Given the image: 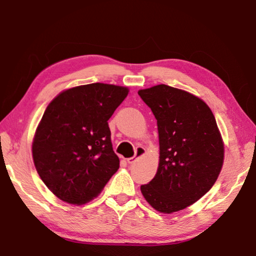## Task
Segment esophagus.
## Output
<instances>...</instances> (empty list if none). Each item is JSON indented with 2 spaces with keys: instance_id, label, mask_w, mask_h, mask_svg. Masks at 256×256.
I'll return each mask as SVG.
<instances>
[{
  "instance_id": "1",
  "label": "esophagus",
  "mask_w": 256,
  "mask_h": 256,
  "mask_svg": "<svg viewBox=\"0 0 256 256\" xmlns=\"http://www.w3.org/2000/svg\"><path fill=\"white\" fill-rule=\"evenodd\" d=\"M144 154H146V149L144 148V146H138V148L136 149V154H134L133 157H131V158H128V162L133 164L138 158L142 157V156H144Z\"/></svg>"
}]
</instances>
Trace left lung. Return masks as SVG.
Masks as SVG:
<instances>
[{"mask_svg": "<svg viewBox=\"0 0 256 256\" xmlns=\"http://www.w3.org/2000/svg\"><path fill=\"white\" fill-rule=\"evenodd\" d=\"M157 120L159 166L142 196L162 214L183 210L204 196L220 174L224 142L214 114L194 94L166 84L138 92Z\"/></svg>", "mask_w": 256, "mask_h": 256, "instance_id": "obj_1", "label": "left lung"}]
</instances>
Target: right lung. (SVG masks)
<instances>
[{
    "label": "right lung",
    "mask_w": 256,
    "mask_h": 256,
    "mask_svg": "<svg viewBox=\"0 0 256 256\" xmlns=\"http://www.w3.org/2000/svg\"><path fill=\"white\" fill-rule=\"evenodd\" d=\"M126 86L90 84L64 90L47 106L32 141L42 180L60 200L84 204L120 168L107 120L126 98Z\"/></svg>",
    "instance_id": "add662e5"
}]
</instances>
